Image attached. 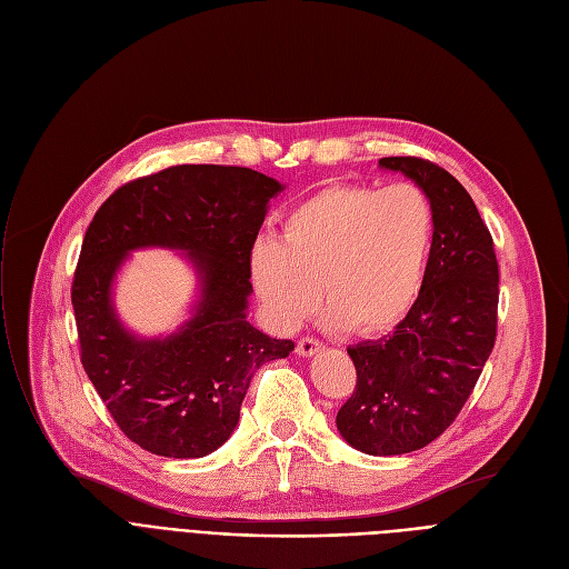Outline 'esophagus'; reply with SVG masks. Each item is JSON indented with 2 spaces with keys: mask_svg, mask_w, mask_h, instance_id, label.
Wrapping results in <instances>:
<instances>
[{
  "mask_svg": "<svg viewBox=\"0 0 569 569\" xmlns=\"http://www.w3.org/2000/svg\"><path fill=\"white\" fill-rule=\"evenodd\" d=\"M320 350H322V343L316 341V339L305 337V339L297 341V355H302V357H311V355H316Z\"/></svg>",
  "mask_w": 569,
  "mask_h": 569,
  "instance_id": "1",
  "label": "esophagus"
}]
</instances>
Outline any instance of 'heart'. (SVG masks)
Masks as SVG:
<instances>
[{
  "label": "heart",
  "instance_id": "obj_1",
  "mask_svg": "<svg viewBox=\"0 0 569 569\" xmlns=\"http://www.w3.org/2000/svg\"><path fill=\"white\" fill-rule=\"evenodd\" d=\"M433 239L436 212L420 187L327 184L283 217L281 242L253 244L251 283L279 330H295L322 290L330 330L378 335L420 297Z\"/></svg>",
  "mask_w": 569,
  "mask_h": 569
}]
</instances>
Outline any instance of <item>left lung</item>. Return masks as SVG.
Instances as JSON below:
<instances>
[{"label": "left lung", "instance_id": "8db88e82", "mask_svg": "<svg viewBox=\"0 0 569 569\" xmlns=\"http://www.w3.org/2000/svg\"><path fill=\"white\" fill-rule=\"evenodd\" d=\"M378 166L429 196L436 239L425 288L397 330L348 348L357 385L337 429L355 450L397 457L450 427L480 378L496 343L498 260L489 228L450 172L415 157Z\"/></svg>", "mask_w": 569, "mask_h": 569}]
</instances>
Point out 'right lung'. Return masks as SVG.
Listing matches in <instances>:
<instances>
[{
	"instance_id": "right-lung-1",
	"label": "right lung",
	"mask_w": 569,
	"mask_h": 569,
	"mask_svg": "<svg viewBox=\"0 0 569 569\" xmlns=\"http://www.w3.org/2000/svg\"><path fill=\"white\" fill-rule=\"evenodd\" d=\"M286 187L237 166H172L117 189L89 223L71 302L80 360L112 420L142 450L200 459L232 436L253 373L295 348L247 320L249 258ZM179 250L199 277L192 316L166 338L118 320L111 288L131 250Z\"/></svg>"
}]
</instances>
